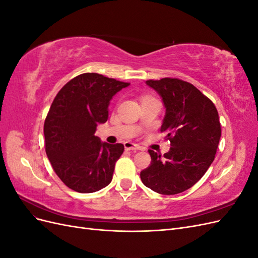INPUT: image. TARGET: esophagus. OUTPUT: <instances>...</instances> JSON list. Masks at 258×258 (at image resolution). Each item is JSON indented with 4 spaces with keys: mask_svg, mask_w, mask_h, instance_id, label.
<instances>
[{
    "mask_svg": "<svg viewBox=\"0 0 258 258\" xmlns=\"http://www.w3.org/2000/svg\"><path fill=\"white\" fill-rule=\"evenodd\" d=\"M123 145H124V148H126L127 151H140V150H142L141 146L138 145V144H135V143H131V142H124Z\"/></svg>",
    "mask_w": 258,
    "mask_h": 258,
    "instance_id": "esophagus-1",
    "label": "esophagus"
}]
</instances>
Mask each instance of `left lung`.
Here are the masks:
<instances>
[{
	"label": "left lung",
	"instance_id": "left-lung-1",
	"mask_svg": "<svg viewBox=\"0 0 258 258\" xmlns=\"http://www.w3.org/2000/svg\"><path fill=\"white\" fill-rule=\"evenodd\" d=\"M166 107L161 132L170 141L163 155L150 150L151 165L140 176L143 184L161 195L190 188L213 162L222 130L214 103L194 85L178 79L146 81Z\"/></svg>",
	"mask_w": 258,
	"mask_h": 258
}]
</instances>
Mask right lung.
I'll use <instances>...</instances> for the list:
<instances>
[{"label":"right lung","instance_id":"obj_1","mask_svg":"<svg viewBox=\"0 0 258 258\" xmlns=\"http://www.w3.org/2000/svg\"><path fill=\"white\" fill-rule=\"evenodd\" d=\"M129 83L84 73L67 83L53 99L44 123L45 150L52 169L69 188L88 194L111 183L120 143L101 142L97 126L108 118L110 101Z\"/></svg>","mask_w":258,"mask_h":258}]
</instances>
